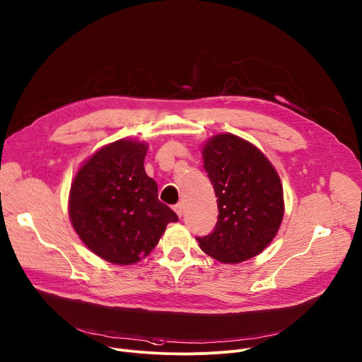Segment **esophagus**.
<instances>
[{
  "mask_svg": "<svg viewBox=\"0 0 362 362\" xmlns=\"http://www.w3.org/2000/svg\"><path fill=\"white\" fill-rule=\"evenodd\" d=\"M175 211H176L177 216H179V218H180V216L183 215V205H182V204H177V205H175Z\"/></svg>",
  "mask_w": 362,
  "mask_h": 362,
  "instance_id": "obj_1",
  "label": "esophagus"
}]
</instances>
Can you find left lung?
Listing matches in <instances>:
<instances>
[{"instance_id": "left-lung-1", "label": "left lung", "mask_w": 362, "mask_h": 362, "mask_svg": "<svg viewBox=\"0 0 362 362\" xmlns=\"http://www.w3.org/2000/svg\"><path fill=\"white\" fill-rule=\"evenodd\" d=\"M204 168L218 204V221L199 247L223 263H240L262 253L284 218V190L278 172L252 142L233 134L209 138Z\"/></svg>"}]
</instances>
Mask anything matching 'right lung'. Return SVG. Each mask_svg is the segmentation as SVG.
Segmentation results:
<instances>
[{
    "label": "right lung",
    "mask_w": 362,
    "mask_h": 362,
    "mask_svg": "<svg viewBox=\"0 0 362 362\" xmlns=\"http://www.w3.org/2000/svg\"><path fill=\"white\" fill-rule=\"evenodd\" d=\"M147 142L117 139L90 156L71 183L68 214L81 242L113 264L151 253L177 215L158 201L157 183L144 168Z\"/></svg>",
    "instance_id": "obj_1"
}]
</instances>
